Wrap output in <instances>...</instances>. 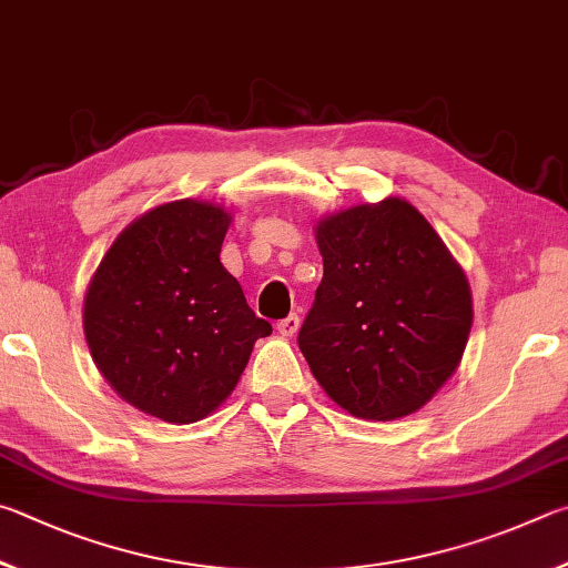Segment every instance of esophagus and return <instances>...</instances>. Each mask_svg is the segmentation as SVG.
I'll return each instance as SVG.
<instances>
[{
  "instance_id": "1",
  "label": "esophagus",
  "mask_w": 568,
  "mask_h": 568,
  "mask_svg": "<svg viewBox=\"0 0 568 568\" xmlns=\"http://www.w3.org/2000/svg\"><path fill=\"white\" fill-rule=\"evenodd\" d=\"M300 326H302V320L296 314H290L286 316V320H282L276 324V332L282 334V336H294L296 332H300Z\"/></svg>"
}]
</instances>
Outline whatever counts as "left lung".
<instances>
[{"label":"left lung","mask_w":568,"mask_h":568,"mask_svg":"<svg viewBox=\"0 0 568 568\" xmlns=\"http://www.w3.org/2000/svg\"><path fill=\"white\" fill-rule=\"evenodd\" d=\"M324 276L300 332L314 379L344 412L392 422L449 382L469 342L464 268L414 204L386 196L314 226Z\"/></svg>","instance_id":"1"}]
</instances>
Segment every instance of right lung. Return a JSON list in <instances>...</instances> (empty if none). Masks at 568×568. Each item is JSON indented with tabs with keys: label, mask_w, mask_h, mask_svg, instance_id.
I'll use <instances>...</instances> for the list:
<instances>
[{
	"label": "right lung",
	"mask_w": 568,
	"mask_h": 568,
	"mask_svg": "<svg viewBox=\"0 0 568 568\" xmlns=\"http://www.w3.org/2000/svg\"><path fill=\"white\" fill-rule=\"evenodd\" d=\"M232 214L176 199L136 216L84 294V339L99 374L139 412L194 424L234 392L272 324L248 310L219 262Z\"/></svg>",
	"instance_id": "add662e5"
}]
</instances>
